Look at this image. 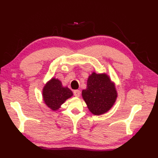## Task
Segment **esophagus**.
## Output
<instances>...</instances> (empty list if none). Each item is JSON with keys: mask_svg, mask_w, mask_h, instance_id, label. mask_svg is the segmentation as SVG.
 <instances>
[{"mask_svg": "<svg viewBox=\"0 0 158 158\" xmlns=\"http://www.w3.org/2000/svg\"><path fill=\"white\" fill-rule=\"evenodd\" d=\"M73 93H74V95H75L76 97H79L80 96V94H81V92H80V90L79 89H76L73 92Z\"/></svg>", "mask_w": 158, "mask_h": 158, "instance_id": "obj_1", "label": "esophagus"}]
</instances>
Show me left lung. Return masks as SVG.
<instances>
[{"label": "left lung", "instance_id": "1", "mask_svg": "<svg viewBox=\"0 0 158 158\" xmlns=\"http://www.w3.org/2000/svg\"><path fill=\"white\" fill-rule=\"evenodd\" d=\"M82 96L90 111L99 115L111 108L117 94L108 76L93 73L88 79L87 88L82 91Z\"/></svg>", "mask_w": 158, "mask_h": 158}]
</instances>
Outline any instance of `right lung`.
Wrapping results in <instances>:
<instances>
[{
  "label": "right lung",
  "instance_id": "right-lung-1",
  "mask_svg": "<svg viewBox=\"0 0 158 158\" xmlns=\"http://www.w3.org/2000/svg\"><path fill=\"white\" fill-rule=\"evenodd\" d=\"M73 96V92L67 87H63L61 81L53 78L47 83L43 90L45 103L53 110L58 109L66 100Z\"/></svg>",
  "mask_w": 158,
  "mask_h": 158
}]
</instances>
